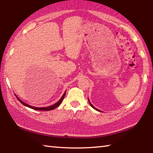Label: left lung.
Returning a JSON list of instances; mask_svg holds the SVG:
<instances>
[{
    "label": "left lung",
    "instance_id": "1",
    "mask_svg": "<svg viewBox=\"0 0 153 153\" xmlns=\"http://www.w3.org/2000/svg\"><path fill=\"white\" fill-rule=\"evenodd\" d=\"M88 102H89V103H90V105H91V107H92V108H94V109H95L96 110H98V111H99V112H101V111H100V110H99L98 109H97V108H96L95 107H94V105H93L92 104H91L90 103V100H88Z\"/></svg>",
    "mask_w": 153,
    "mask_h": 153
}]
</instances>
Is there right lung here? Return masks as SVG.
<instances>
[{
    "label": "right lung",
    "instance_id": "add662e5",
    "mask_svg": "<svg viewBox=\"0 0 153 153\" xmlns=\"http://www.w3.org/2000/svg\"><path fill=\"white\" fill-rule=\"evenodd\" d=\"M65 94H66V91H65V93L63 94V95L62 96V98H61V99L59 100V101H58L57 103H55V104L52 105H50V106H48V107H43V108H37V107H34V106H32V105H30L29 104H27L26 103H25V102H23V101L19 99L17 96H16V98H17L18 100L21 102V103L22 104H23L24 105H25V106L27 107H29L30 108H31V109H34V110H41V111H48V110H52L55 109V108H57L59 106V105H60V104L62 103V102L63 100V99H64V97L65 96Z\"/></svg>",
    "mask_w": 153,
    "mask_h": 153
}]
</instances>
